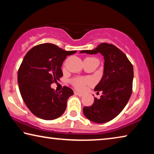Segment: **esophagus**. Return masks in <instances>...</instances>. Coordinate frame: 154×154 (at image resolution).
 <instances>
[{"instance_id":"1","label":"esophagus","mask_w":154,"mask_h":154,"mask_svg":"<svg viewBox=\"0 0 154 154\" xmlns=\"http://www.w3.org/2000/svg\"><path fill=\"white\" fill-rule=\"evenodd\" d=\"M75 95H77V96H79V97H82V96H83V94H81V93H79V92H75Z\"/></svg>"}]
</instances>
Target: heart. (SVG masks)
<instances>
[{
    "label": "heart",
    "mask_w": 154,
    "mask_h": 154,
    "mask_svg": "<svg viewBox=\"0 0 154 154\" xmlns=\"http://www.w3.org/2000/svg\"><path fill=\"white\" fill-rule=\"evenodd\" d=\"M92 83V81L90 79L82 77H77L72 80V84L78 90H83L85 88L86 85Z\"/></svg>",
    "instance_id": "obj_1"
}]
</instances>
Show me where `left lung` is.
Here are the masks:
<instances>
[{
	"instance_id": "1",
	"label": "left lung",
	"mask_w": 154,
	"mask_h": 154,
	"mask_svg": "<svg viewBox=\"0 0 154 154\" xmlns=\"http://www.w3.org/2000/svg\"><path fill=\"white\" fill-rule=\"evenodd\" d=\"M80 53H100L104 56L103 76L94 88L102 95L100 99L94 98L92 105L84 106L83 111L89 120L106 123L118 116L128 102L132 92L133 66L125 54L112 44L100 43L93 50Z\"/></svg>"
}]
</instances>
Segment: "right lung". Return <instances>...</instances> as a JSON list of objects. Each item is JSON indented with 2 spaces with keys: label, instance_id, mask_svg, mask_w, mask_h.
<instances>
[{
  "label": "right lung",
  "instance_id": "add662e5",
  "mask_svg": "<svg viewBox=\"0 0 154 154\" xmlns=\"http://www.w3.org/2000/svg\"><path fill=\"white\" fill-rule=\"evenodd\" d=\"M76 52L43 43L33 47L26 54L18 70L17 82L23 100L35 116L52 120L64 113L73 91L64 86L58 92L51 84L63 76L61 66L66 56Z\"/></svg>",
  "mask_w": 154,
  "mask_h": 154
}]
</instances>
